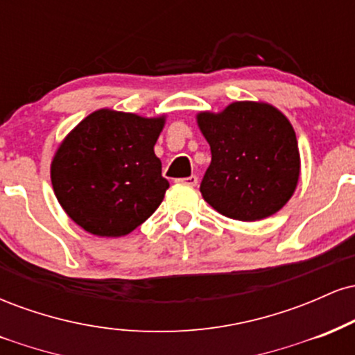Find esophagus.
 I'll list each match as a JSON object with an SVG mask.
<instances>
[{
	"label": "esophagus",
	"mask_w": 355,
	"mask_h": 355,
	"mask_svg": "<svg viewBox=\"0 0 355 355\" xmlns=\"http://www.w3.org/2000/svg\"><path fill=\"white\" fill-rule=\"evenodd\" d=\"M178 183H183V185H190V187H197V183H198V178L195 177V175H191V177L178 178Z\"/></svg>",
	"instance_id": "obj_1"
}]
</instances>
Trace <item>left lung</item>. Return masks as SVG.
<instances>
[{
	"label": "left lung",
	"mask_w": 355,
	"mask_h": 355,
	"mask_svg": "<svg viewBox=\"0 0 355 355\" xmlns=\"http://www.w3.org/2000/svg\"><path fill=\"white\" fill-rule=\"evenodd\" d=\"M211 162L202 197L229 218L255 222L279 211L294 193L300 155L291 121L267 103L235 101L197 116Z\"/></svg>",
	"instance_id": "left-lung-1"
}]
</instances>
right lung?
<instances>
[{
	"label": "right lung",
	"instance_id": "add662e5",
	"mask_svg": "<svg viewBox=\"0 0 355 355\" xmlns=\"http://www.w3.org/2000/svg\"><path fill=\"white\" fill-rule=\"evenodd\" d=\"M165 118L98 110L64 138L51 164L60 205L81 229L121 237L158 209L168 182L153 152Z\"/></svg>",
	"mask_w": 355,
	"mask_h": 355
}]
</instances>
